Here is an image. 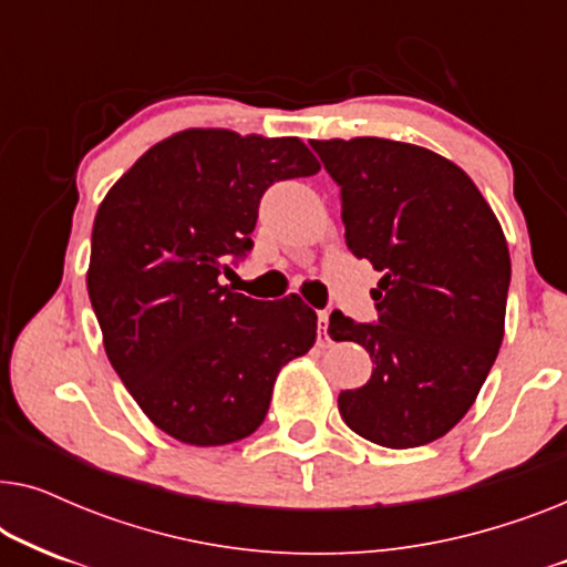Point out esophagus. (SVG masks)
<instances>
[{
  "instance_id": "34e87169",
  "label": "esophagus",
  "mask_w": 567,
  "mask_h": 567,
  "mask_svg": "<svg viewBox=\"0 0 567 567\" xmlns=\"http://www.w3.org/2000/svg\"><path fill=\"white\" fill-rule=\"evenodd\" d=\"M317 324H320V338H322V340H330V336H328V328H330V312H328V309H324V312L317 315Z\"/></svg>"
}]
</instances>
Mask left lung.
<instances>
[{"label": "left lung", "instance_id": "obj_1", "mask_svg": "<svg viewBox=\"0 0 567 567\" xmlns=\"http://www.w3.org/2000/svg\"><path fill=\"white\" fill-rule=\"evenodd\" d=\"M309 144L340 185L348 250L382 270L379 322L330 315V338L374 361L367 384L340 392V415L379 446L431 444L462 421L498 355L506 237L470 175L436 152L377 136Z\"/></svg>", "mask_w": 567, "mask_h": 567}]
</instances>
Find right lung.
I'll return each instance as SVG.
<instances>
[{"label":"right lung","mask_w":567,"mask_h":567,"mask_svg":"<svg viewBox=\"0 0 567 567\" xmlns=\"http://www.w3.org/2000/svg\"><path fill=\"white\" fill-rule=\"evenodd\" d=\"M317 169L297 136L188 128L144 152L100 204L92 309L115 374L167 436H250L278 371L315 346L317 315L297 293L258 301L219 276L252 250L262 193Z\"/></svg>","instance_id":"right-lung-1"}]
</instances>
